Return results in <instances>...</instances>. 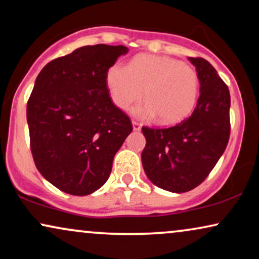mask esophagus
<instances>
[{
	"mask_svg": "<svg viewBox=\"0 0 259 259\" xmlns=\"http://www.w3.org/2000/svg\"><path fill=\"white\" fill-rule=\"evenodd\" d=\"M132 125H133V130L134 131H140L141 123H139L138 121H132Z\"/></svg>",
	"mask_w": 259,
	"mask_h": 259,
	"instance_id": "esophagus-1",
	"label": "esophagus"
}]
</instances>
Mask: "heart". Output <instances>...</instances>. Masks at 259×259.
Returning a JSON list of instances; mask_svg holds the SVG:
<instances>
[{
	"label": "heart",
	"instance_id": "heart-1",
	"mask_svg": "<svg viewBox=\"0 0 259 259\" xmlns=\"http://www.w3.org/2000/svg\"><path fill=\"white\" fill-rule=\"evenodd\" d=\"M106 82L114 104L127 108L139 100L145 88L144 105L133 113L154 118L165 125L182 121L191 114L199 95V76L189 65L167 56L141 54L130 66L114 63L106 74Z\"/></svg>",
	"mask_w": 259,
	"mask_h": 259
}]
</instances>
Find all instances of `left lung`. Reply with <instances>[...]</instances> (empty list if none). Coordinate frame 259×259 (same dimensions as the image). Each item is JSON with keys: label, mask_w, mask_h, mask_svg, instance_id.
Instances as JSON below:
<instances>
[{"label": "left lung", "mask_w": 259, "mask_h": 259, "mask_svg": "<svg viewBox=\"0 0 259 259\" xmlns=\"http://www.w3.org/2000/svg\"><path fill=\"white\" fill-rule=\"evenodd\" d=\"M196 67L200 95L189 118L168 128L144 126V171L155 186L175 193L193 190L206 179L230 138V92L213 66L189 58Z\"/></svg>", "instance_id": "obj_1"}]
</instances>
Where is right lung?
Instances as JSON below:
<instances>
[{"label":"right lung","instance_id":"add662e5","mask_svg":"<svg viewBox=\"0 0 259 259\" xmlns=\"http://www.w3.org/2000/svg\"><path fill=\"white\" fill-rule=\"evenodd\" d=\"M127 52L121 45L84 46L47 63L35 80L27 104L31 154L44 178L63 192L100 189L132 132L106 82L109 67Z\"/></svg>","mask_w":259,"mask_h":259}]
</instances>
